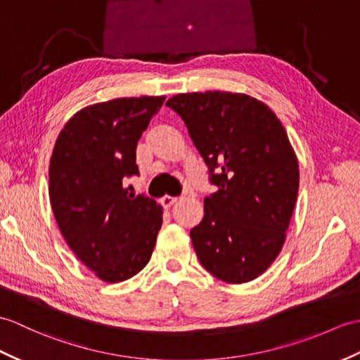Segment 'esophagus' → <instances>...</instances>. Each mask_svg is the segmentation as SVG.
Returning a JSON list of instances; mask_svg holds the SVG:
<instances>
[{"label":"esophagus","mask_w":360,"mask_h":360,"mask_svg":"<svg viewBox=\"0 0 360 360\" xmlns=\"http://www.w3.org/2000/svg\"><path fill=\"white\" fill-rule=\"evenodd\" d=\"M178 202V198H172V196H164L161 198V204L164 208H170L172 205H174Z\"/></svg>","instance_id":"1"}]
</instances>
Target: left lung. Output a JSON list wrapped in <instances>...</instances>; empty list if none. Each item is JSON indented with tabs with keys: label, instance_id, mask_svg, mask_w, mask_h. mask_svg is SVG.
<instances>
[{
	"label": "left lung",
	"instance_id": "1",
	"mask_svg": "<svg viewBox=\"0 0 360 360\" xmlns=\"http://www.w3.org/2000/svg\"><path fill=\"white\" fill-rule=\"evenodd\" d=\"M186 122L218 190L190 238L204 269L227 283L261 276L279 256L299 188V162L282 122L259 99L191 91L165 103Z\"/></svg>",
	"mask_w": 360,
	"mask_h": 360
}]
</instances>
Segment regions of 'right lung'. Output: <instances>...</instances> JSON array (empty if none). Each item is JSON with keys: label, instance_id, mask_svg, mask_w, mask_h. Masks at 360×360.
I'll return each instance as SVG.
<instances>
[{"label": "right lung", "instance_id": "add662e5", "mask_svg": "<svg viewBox=\"0 0 360 360\" xmlns=\"http://www.w3.org/2000/svg\"><path fill=\"white\" fill-rule=\"evenodd\" d=\"M165 96L116 98L81 108L56 138L49 198L61 235L99 279L116 283L148 264L162 207L129 195L124 176L139 174L136 144Z\"/></svg>", "mask_w": 360, "mask_h": 360}]
</instances>
